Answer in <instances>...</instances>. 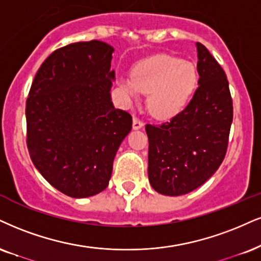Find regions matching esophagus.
<instances>
[{"label": "esophagus", "mask_w": 261, "mask_h": 261, "mask_svg": "<svg viewBox=\"0 0 261 261\" xmlns=\"http://www.w3.org/2000/svg\"><path fill=\"white\" fill-rule=\"evenodd\" d=\"M143 125H144L143 121H140L138 117H133V128H134V129H140Z\"/></svg>", "instance_id": "esophagus-1"}]
</instances>
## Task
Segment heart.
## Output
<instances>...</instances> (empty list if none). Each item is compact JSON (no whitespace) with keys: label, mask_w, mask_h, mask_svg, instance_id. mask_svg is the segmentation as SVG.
<instances>
[{"label":"heart","mask_w":261,"mask_h":261,"mask_svg":"<svg viewBox=\"0 0 261 261\" xmlns=\"http://www.w3.org/2000/svg\"><path fill=\"white\" fill-rule=\"evenodd\" d=\"M197 83V73L191 63L175 57L156 56L138 64L133 80L121 82L129 99L138 93H149L147 109L155 117L167 118L178 114L191 98Z\"/></svg>","instance_id":"heart-1"}]
</instances>
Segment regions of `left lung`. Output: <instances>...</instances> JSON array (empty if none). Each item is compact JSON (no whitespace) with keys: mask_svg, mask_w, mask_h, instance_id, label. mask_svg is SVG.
Returning <instances> with one entry per match:
<instances>
[{"mask_svg":"<svg viewBox=\"0 0 261 261\" xmlns=\"http://www.w3.org/2000/svg\"><path fill=\"white\" fill-rule=\"evenodd\" d=\"M198 87L184 110L169 121L145 125L149 180L157 192L180 196L194 191L217 172L226 155L233 108L220 64L197 43Z\"/></svg>","mask_w":261,"mask_h":261,"instance_id":"obj_1","label":"left lung"}]
</instances>
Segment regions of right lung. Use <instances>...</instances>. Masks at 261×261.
Masks as SVG:
<instances>
[{"instance_id":"1","label":"right lung","mask_w":261,"mask_h":261,"mask_svg":"<svg viewBox=\"0 0 261 261\" xmlns=\"http://www.w3.org/2000/svg\"><path fill=\"white\" fill-rule=\"evenodd\" d=\"M114 48L76 42L42 63L27 100V145L43 178L70 197L94 196L109 185L132 116L111 101Z\"/></svg>"}]
</instances>
